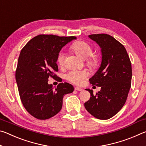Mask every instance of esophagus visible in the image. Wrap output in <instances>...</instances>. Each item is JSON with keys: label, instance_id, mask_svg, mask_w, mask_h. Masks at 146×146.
<instances>
[{"label": "esophagus", "instance_id": "1", "mask_svg": "<svg viewBox=\"0 0 146 146\" xmlns=\"http://www.w3.org/2000/svg\"><path fill=\"white\" fill-rule=\"evenodd\" d=\"M75 90L76 91H82V89L80 88H79V87H75Z\"/></svg>", "mask_w": 146, "mask_h": 146}]
</instances>
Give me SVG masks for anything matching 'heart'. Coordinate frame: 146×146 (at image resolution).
Listing matches in <instances>:
<instances>
[{"instance_id": "b5f03b06", "label": "heart", "mask_w": 146, "mask_h": 146, "mask_svg": "<svg viewBox=\"0 0 146 146\" xmlns=\"http://www.w3.org/2000/svg\"><path fill=\"white\" fill-rule=\"evenodd\" d=\"M71 49L83 58H86L88 63L92 66H95L98 64V59L95 55H93V48L90 44L86 42L78 40L75 42L71 46ZM66 54L63 51L59 53L57 57V62L60 66H62L64 63ZM90 75L88 70H72L66 74V78L70 82L75 84L80 85L82 84L84 79Z\"/></svg>"}]
</instances>
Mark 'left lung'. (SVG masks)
<instances>
[{
	"instance_id": "8db88e82",
	"label": "left lung",
	"mask_w": 146,
	"mask_h": 146,
	"mask_svg": "<svg viewBox=\"0 0 146 146\" xmlns=\"http://www.w3.org/2000/svg\"><path fill=\"white\" fill-rule=\"evenodd\" d=\"M101 48L100 66L90 82L101 88L94 95L86 89L91 97L85 102L86 110L93 117L107 120L115 115L124 105L132 78L131 64L126 49L122 44L107 34L89 35Z\"/></svg>"
}]
</instances>
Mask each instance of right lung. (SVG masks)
I'll return each instance as SVG.
<instances>
[{"mask_svg": "<svg viewBox=\"0 0 146 146\" xmlns=\"http://www.w3.org/2000/svg\"><path fill=\"white\" fill-rule=\"evenodd\" d=\"M75 36L40 35L35 36L20 53L15 78L22 103L29 114L40 120L55 116L62 107L66 94L73 92L70 84L60 83L53 90L48 78H56L57 57L61 49Z\"/></svg>", "mask_w": 146, "mask_h": 146, "instance_id": "right-lung-1", "label": "right lung"}]
</instances>
